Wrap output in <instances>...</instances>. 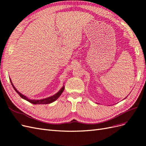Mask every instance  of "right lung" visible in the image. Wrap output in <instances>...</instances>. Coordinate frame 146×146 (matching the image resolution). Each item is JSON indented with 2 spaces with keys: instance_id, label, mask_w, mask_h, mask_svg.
<instances>
[{
  "instance_id": "right-lung-1",
  "label": "right lung",
  "mask_w": 146,
  "mask_h": 146,
  "mask_svg": "<svg viewBox=\"0 0 146 146\" xmlns=\"http://www.w3.org/2000/svg\"><path fill=\"white\" fill-rule=\"evenodd\" d=\"M10 82L11 83V85H12L13 88H14V90L16 91L17 93L20 96L21 98H22L26 100H27L28 102H30L31 104H50V103L53 102L55 101L57 99H58L59 97L60 96V95L62 94V92H63V91L64 90V87L63 86L60 90V91L57 92L56 94L52 96L51 97H49V98H47L46 99H41V100H32V99H29V98H27V97L25 96L24 95L21 94L20 92L16 89L15 87L14 86V85H13V83L11 82V80L10 78Z\"/></svg>"
}]
</instances>
